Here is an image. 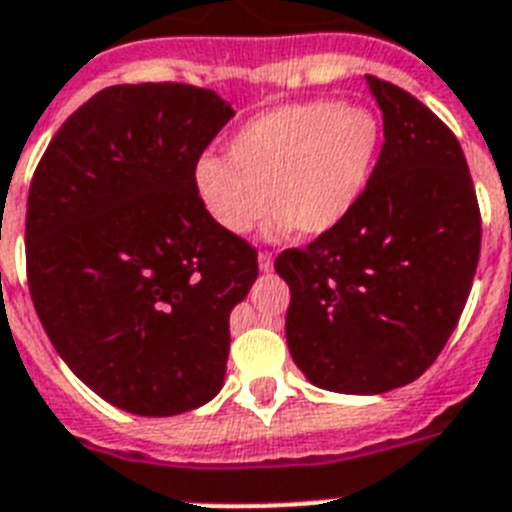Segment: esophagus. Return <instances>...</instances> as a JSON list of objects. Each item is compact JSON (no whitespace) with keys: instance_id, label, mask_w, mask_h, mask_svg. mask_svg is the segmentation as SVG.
<instances>
[{"instance_id":"34e87169","label":"esophagus","mask_w":512,"mask_h":512,"mask_svg":"<svg viewBox=\"0 0 512 512\" xmlns=\"http://www.w3.org/2000/svg\"><path fill=\"white\" fill-rule=\"evenodd\" d=\"M259 269L264 274H269L274 269V256L272 253H259Z\"/></svg>"}]
</instances>
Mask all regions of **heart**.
Returning a JSON list of instances; mask_svg holds the SVG:
<instances>
[{"instance_id": "1", "label": "heart", "mask_w": 512, "mask_h": 512, "mask_svg": "<svg viewBox=\"0 0 512 512\" xmlns=\"http://www.w3.org/2000/svg\"><path fill=\"white\" fill-rule=\"evenodd\" d=\"M383 152V126L370 108L303 100L256 113L225 157L194 165L202 207L230 235L248 233L272 207V233L298 227L308 240L334 233L368 194Z\"/></svg>"}]
</instances>
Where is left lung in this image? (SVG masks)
I'll list each match as a JSON object with an SVG mask.
<instances>
[{
    "label": "left lung",
    "instance_id": "8db88e82",
    "mask_svg": "<svg viewBox=\"0 0 512 512\" xmlns=\"http://www.w3.org/2000/svg\"><path fill=\"white\" fill-rule=\"evenodd\" d=\"M383 113L368 194L334 233L274 269L290 285L285 336L313 386L375 396L443 352L474 282L482 220L453 131L401 87L365 77Z\"/></svg>",
    "mask_w": 512,
    "mask_h": 512
}]
</instances>
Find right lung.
<instances>
[{"label": "right lung", "instance_id": "add662e5", "mask_svg": "<svg viewBox=\"0 0 512 512\" xmlns=\"http://www.w3.org/2000/svg\"><path fill=\"white\" fill-rule=\"evenodd\" d=\"M233 116L204 87H106L56 131L30 183L38 318L67 368L129 414L191 412L225 383L230 310L259 264L202 207L194 165Z\"/></svg>", "mask_w": 512, "mask_h": 512}]
</instances>
